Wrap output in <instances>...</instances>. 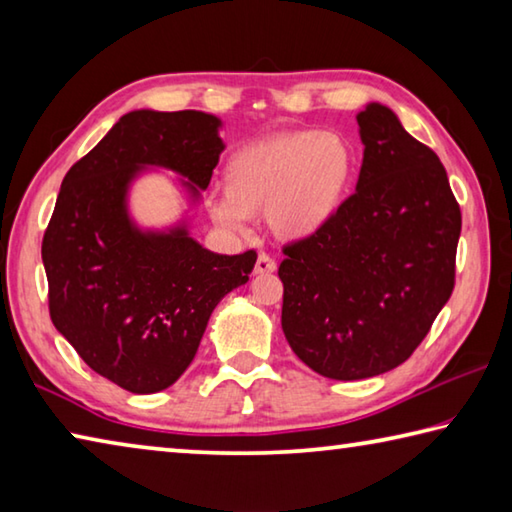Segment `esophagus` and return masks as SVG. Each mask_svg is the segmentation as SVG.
<instances>
[{
  "mask_svg": "<svg viewBox=\"0 0 512 512\" xmlns=\"http://www.w3.org/2000/svg\"><path fill=\"white\" fill-rule=\"evenodd\" d=\"M275 268H277V264H275V259L271 255L262 253V255L257 257V264H255V273L257 275H268V273H273Z\"/></svg>",
  "mask_w": 512,
  "mask_h": 512,
  "instance_id": "34e87169",
  "label": "esophagus"
}]
</instances>
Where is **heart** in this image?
<instances>
[{
  "mask_svg": "<svg viewBox=\"0 0 512 512\" xmlns=\"http://www.w3.org/2000/svg\"><path fill=\"white\" fill-rule=\"evenodd\" d=\"M354 164L352 142L336 131L305 128L250 142L228 160L212 216L241 230L250 214L266 212L277 237H311L341 207Z\"/></svg>",
  "mask_w": 512,
  "mask_h": 512,
  "instance_id": "b5f03b06",
  "label": "heart"
}]
</instances>
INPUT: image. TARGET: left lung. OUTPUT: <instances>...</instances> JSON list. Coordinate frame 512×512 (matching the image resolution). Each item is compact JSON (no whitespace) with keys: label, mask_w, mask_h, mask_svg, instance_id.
Listing matches in <instances>:
<instances>
[{"label":"left lung","mask_w":512,"mask_h":512,"mask_svg":"<svg viewBox=\"0 0 512 512\" xmlns=\"http://www.w3.org/2000/svg\"><path fill=\"white\" fill-rule=\"evenodd\" d=\"M357 192L284 246L282 329L318 375L354 381L400 366L454 291L461 207L429 146L379 103L357 115Z\"/></svg>","instance_id":"1"}]
</instances>
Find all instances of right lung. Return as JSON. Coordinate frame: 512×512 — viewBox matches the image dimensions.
I'll return each instance as SVG.
<instances>
[{"label":"right lung","mask_w":512,"mask_h":512,"mask_svg":"<svg viewBox=\"0 0 512 512\" xmlns=\"http://www.w3.org/2000/svg\"><path fill=\"white\" fill-rule=\"evenodd\" d=\"M221 121L137 110L67 171L42 237L51 323L88 366L137 395L169 388L194 361L214 307L248 282L257 253L216 255L178 228L146 235L126 214L144 164L210 185Z\"/></svg>","instance_id":"1"}]
</instances>
